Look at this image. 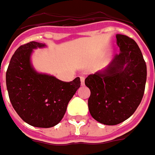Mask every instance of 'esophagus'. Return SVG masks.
Returning a JSON list of instances; mask_svg holds the SVG:
<instances>
[{"label": "esophagus", "instance_id": "34e87169", "mask_svg": "<svg viewBox=\"0 0 155 155\" xmlns=\"http://www.w3.org/2000/svg\"><path fill=\"white\" fill-rule=\"evenodd\" d=\"M84 81H85V77L81 76V86L84 85Z\"/></svg>", "mask_w": 155, "mask_h": 155}]
</instances>
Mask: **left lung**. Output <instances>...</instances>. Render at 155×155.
<instances>
[{
	"label": "left lung",
	"instance_id": "1",
	"mask_svg": "<svg viewBox=\"0 0 155 155\" xmlns=\"http://www.w3.org/2000/svg\"><path fill=\"white\" fill-rule=\"evenodd\" d=\"M120 54L114 57L104 69L89 74L85 80L90 89V114L97 121L114 126L130 118L143 97L147 66L134 40L116 35Z\"/></svg>",
	"mask_w": 155,
	"mask_h": 155
}]
</instances>
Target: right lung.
<instances>
[{
  "mask_svg": "<svg viewBox=\"0 0 155 155\" xmlns=\"http://www.w3.org/2000/svg\"><path fill=\"white\" fill-rule=\"evenodd\" d=\"M46 47L31 41L18 47L6 74L8 95L17 114L30 126L41 128L52 127L61 121L69 102L81 86L79 77L64 82L35 69L31 63L34 50Z\"/></svg>",
  "mask_w": 155,
  "mask_h": 155,
  "instance_id": "right-lung-1",
  "label": "right lung"
}]
</instances>
